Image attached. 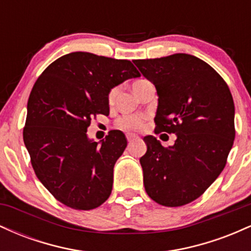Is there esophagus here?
Wrapping results in <instances>:
<instances>
[{"instance_id":"obj_1","label":"esophagus","mask_w":251,"mask_h":251,"mask_svg":"<svg viewBox=\"0 0 251 251\" xmlns=\"http://www.w3.org/2000/svg\"><path fill=\"white\" fill-rule=\"evenodd\" d=\"M138 139H139V138L135 137L134 134H128V135H127V142H128V145H131L132 143L135 142V140H138Z\"/></svg>"}]
</instances>
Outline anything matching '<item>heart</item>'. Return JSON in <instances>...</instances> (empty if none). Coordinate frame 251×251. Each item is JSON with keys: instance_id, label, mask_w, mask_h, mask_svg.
<instances>
[{"instance_id": "heart-1", "label": "heart", "mask_w": 251, "mask_h": 251, "mask_svg": "<svg viewBox=\"0 0 251 251\" xmlns=\"http://www.w3.org/2000/svg\"><path fill=\"white\" fill-rule=\"evenodd\" d=\"M148 82V80H137L133 83V91L135 92V94L138 93L140 87L144 85V83ZM118 93H119V88L114 87L109 91L108 94V102L114 103L117 99ZM143 124H144V119L142 117H137V116H128V117H123L122 119L118 120V126L123 128H127V129H139L143 127Z\"/></svg>"}]
</instances>
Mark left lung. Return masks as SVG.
I'll return each mask as SVG.
<instances>
[{
    "mask_svg": "<svg viewBox=\"0 0 251 251\" xmlns=\"http://www.w3.org/2000/svg\"><path fill=\"white\" fill-rule=\"evenodd\" d=\"M133 62L157 89L154 131L177 135L169 148L153 135L144 138V186L160 205H185L203 195L226 166L235 139L232 96L211 66L190 54Z\"/></svg>",
    "mask_w": 251,
    "mask_h": 251,
    "instance_id": "1",
    "label": "left lung"
}]
</instances>
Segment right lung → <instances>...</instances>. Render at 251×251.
Returning a JSON list of instances; mask_svg holds the SVG:
<instances>
[{
	"label": "right lung",
	"instance_id": "obj_1",
	"mask_svg": "<svg viewBox=\"0 0 251 251\" xmlns=\"http://www.w3.org/2000/svg\"><path fill=\"white\" fill-rule=\"evenodd\" d=\"M138 76L128 60L74 51L51 62L36 80L24 142L36 177L65 205L96 209L111 195L114 164L127 142L113 131L97 143L88 139L87 128L97 114H109V91Z\"/></svg>",
	"mask_w": 251,
	"mask_h": 251
}]
</instances>
